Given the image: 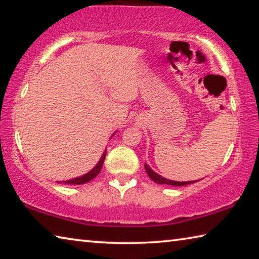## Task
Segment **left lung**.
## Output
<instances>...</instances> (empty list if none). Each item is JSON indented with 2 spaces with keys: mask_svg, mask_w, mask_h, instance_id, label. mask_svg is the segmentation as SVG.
<instances>
[{
  "mask_svg": "<svg viewBox=\"0 0 259 259\" xmlns=\"http://www.w3.org/2000/svg\"><path fill=\"white\" fill-rule=\"evenodd\" d=\"M145 170L148 176L152 179L153 182H155L156 184H166V185H172V186H184V185H187V184H193L195 182H199V181H193V182H176V181H170V179H166L164 177L160 176V175H157L155 171H153V170L150 168V165L145 164Z\"/></svg>",
  "mask_w": 259,
  "mask_h": 259,
  "instance_id": "1",
  "label": "left lung"
}]
</instances>
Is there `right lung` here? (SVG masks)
I'll return each mask as SVG.
<instances>
[{
  "mask_svg": "<svg viewBox=\"0 0 259 259\" xmlns=\"http://www.w3.org/2000/svg\"><path fill=\"white\" fill-rule=\"evenodd\" d=\"M105 156H106V151L103 153V156L100 157V160L98 161V163L96 164V166H94V168L91 169L89 172L85 174V175H83V176H81V177H76V178L69 179V181H65L64 184H67V185H80V184H85L88 182H90L91 179H94L100 172V170H102V166H103V163H104ZM57 183H61V182H57Z\"/></svg>",
  "mask_w": 259,
  "mask_h": 259,
  "instance_id": "add662e5",
  "label": "right lung"
}]
</instances>
